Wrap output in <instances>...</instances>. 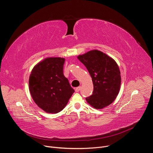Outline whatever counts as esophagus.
<instances>
[{"label":"esophagus","mask_w":153,"mask_h":153,"mask_svg":"<svg viewBox=\"0 0 153 153\" xmlns=\"http://www.w3.org/2000/svg\"><path fill=\"white\" fill-rule=\"evenodd\" d=\"M80 90H81V86H79V87H77V88L75 89V91L76 92H79Z\"/></svg>","instance_id":"1"}]
</instances>
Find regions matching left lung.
<instances>
[{
	"label": "left lung",
	"instance_id": "1",
	"mask_svg": "<svg viewBox=\"0 0 153 153\" xmlns=\"http://www.w3.org/2000/svg\"><path fill=\"white\" fill-rule=\"evenodd\" d=\"M88 70L93 80L94 90L86 98L91 106L102 109L110 105L117 96L120 87V72L111 57L98 50H92L77 57Z\"/></svg>",
	"mask_w": 153,
	"mask_h": 153
}]
</instances>
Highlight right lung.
I'll use <instances>...</instances> for the list:
<instances>
[{
    "label": "right lung",
    "mask_w": 153,
    "mask_h": 153,
    "mask_svg": "<svg viewBox=\"0 0 153 153\" xmlns=\"http://www.w3.org/2000/svg\"><path fill=\"white\" fill-rule=\"evenodd\" d=\"M65 59L49 57L37 63L29 79V89L37 105L49 113H57L74 93L63 75Z\"/></svg>",
    "instance_id": "right-lung-1"
}]
</instances>
